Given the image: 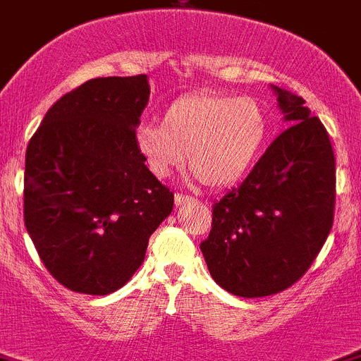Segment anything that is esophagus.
I'll use <instances>...</instances> for the list:
<instances>
[{
  "label": "esophagus",
  "mask_w": 361,
  "mask_h": 361,
  "mask_svg": "<svg viewBox=\"0 0 361 361\" xmlns=\"http://www.w3.org/2000/svg\"><path fill=\"white\" fill-rule=\"evenodd\" d=\"M190 201H192L190 195H183V194H176V195H174V202H176V206L187 204V202H190Z\"/></svg>",
  "instance_id": "1"
}]
</instances>
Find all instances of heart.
<instances>
[{
  "label": "heart",
  "instance_id": "b5f03b06",
  "mask_svg": "<svg viewBox=\"0 0 361 361\" xmlns=\"http://www.w3.org/2000/svg\"><path fill=\"white\" fill-rule=\"evenodd\" d=\"M268 132V111L261 100L202 93L174 100L164 111L162 125H141L134 146L153 176L167 178L188 153L192 173L208 187L222 188L252 169Z\"/></svg>",
  "mask_w": 361,
  "mask_h": 361
}]
</instances>
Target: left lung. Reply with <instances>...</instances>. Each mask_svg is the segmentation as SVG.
I'll list each match as a JSON object with an SVG mask.
<instances>
[{"instance_id":"1","label":"left lung","mask_w":361,"mask_h":361,"mask_svg":"<svg viewBox=\"0 0 361 361\" xmlns=\"http://www.w3.org/2000/svg\"><path fill=\"white\" fill-rule=\"evenodd\" d=\"M289 125L240 187L213 206L201 243L213 281L243 298L277 295L305 274L334 224L335 157L305 100L271 84Z\"/></svg>"}]
</instances>
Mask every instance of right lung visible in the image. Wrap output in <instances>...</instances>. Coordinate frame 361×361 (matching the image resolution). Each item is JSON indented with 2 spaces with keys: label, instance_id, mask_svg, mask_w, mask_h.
Masks as SVG:
<instances>
[{
  "label": "right lung",
  "instance_id": "right-lung-1",
  "mask_svg": "<svg viewBox=\"0 0 361 361\" xmlns=\"http://www.w3.org/2000/svg\"><path fill=\"white\" fill-rule=\"evenodd\" d=\"M148 75L99 77L63 95L26 149L24 224L49 274L104 296L142 264L174 195L134 146Z\"/></svg>",
  "mask_w": 361,
  "mask_h": 361
}]
</instances>
